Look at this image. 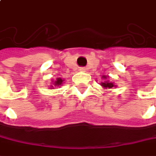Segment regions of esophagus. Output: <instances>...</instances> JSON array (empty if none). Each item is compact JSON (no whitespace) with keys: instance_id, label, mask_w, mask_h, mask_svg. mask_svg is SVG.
Listing matches in <instances>:
<instances>
[{"instance_id":"esophagus-1","label":"esophagus","mask_w":156,"mask_h":156,"mask_svg":"<svg viewBox=\"0 0 156 156\" xmlns=\"http://www.w3.org/2000/svg\"><path fill=\"white\" fill-rule=\"evenodd\" d=\"M80 71H82V72H85V71H86V67H84V66L80 67Z\"/></svg>"}]
</instances>
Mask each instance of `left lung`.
<instances>
[{"label":"left lung","instance_id":"1","mask_svg":"<svg viewBox=\"0 0 156 156\" xmlns=\"http://www.w3.org/2000/svg\"><path fill=\"white\" fill-rule=\"evenodd\" d=\"M102 86L103 87H105V88H108V89H112L114 87V84H113L112 82H110L109 81H106V82H102Z\"/></svg>","mask_w":156,"mask_h":156}]
</instances>
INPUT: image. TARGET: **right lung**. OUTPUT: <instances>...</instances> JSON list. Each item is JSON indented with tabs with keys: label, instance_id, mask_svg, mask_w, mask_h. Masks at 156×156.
<instances>
[{
	"label": "right lung",
	"instance_id": "add662e5",
	"mask_svg": "<svg viewBox=\"0 0 156 156\" xmlns=\"http://www.w3.org/2000/svg\"><path fill=\"white\" fill-rule=\"evenodd\" d=\"M62 82H63V80L59 77V78H57V79H56V81L52 83V85L55 86V87H59V86H61ZM53 86H51V88H53Z\"/></svg>",
	"mask_w": 156,
	"mask_h": 156
}]
</instances>
